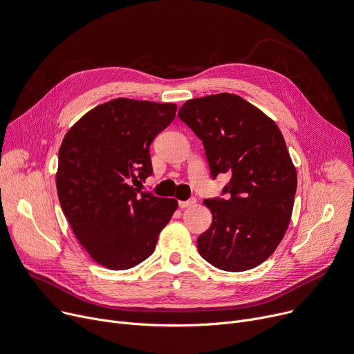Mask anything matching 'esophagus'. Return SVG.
Wrapping results in <instances>:
<instances>
[{
    "mask_svg": "<svg viewBox=\"0 0 354 354\" xmlns=\"http://www.w3.org/2000/svg\"><path fill=\"white\" fill-rule=\"evenodd\" d=\"M195 203H196V199L192 198V199H189V201H182V202H179V207H180V209H186V207L194 206Z\"/></svg>",
    "mask_w": 354,
    "mask_h": 354,
    "instance_id": "1",
    "label": "esophagus"
}]
</instances>
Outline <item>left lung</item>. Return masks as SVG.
I'll list each match as a JSON object with an SVG mask.
<instances>
[{
    "mask_svg": "<svg viewBox=\"0 0 354 354\" xmlns=\"http://www.w3.org/2000/svg\"><path fill=\"white\" fill-rule=\"evenodd\" d=\"M179 118L203 142L212 178L227 174L221 195L206 199L213 220L198 250L213 267L245 271L275 251L291 221L297 169L278 125L237 94L187 100Z\"/></svg>",
    "mask_w": 354,
    "mask_h": 354,
    "instance_id": "1",
    "label": "left lung"
}]
</instances>
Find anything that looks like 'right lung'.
I'll return each instance as SVG.
<instances>
[{
	"instance_id": "1",
	"label": "right lung",
	"mask_w": 354,
	"mask_h": 354,
	"mask_svg": "<svg viewBox=\"0 0 354 354\" xmlns=\"http://www.w3.org/2000/svg\"><path fill=\"white\" fill-rule=\"evenodd\" d=\"M176 104L114 99L84 114L59 149L56 189L71 227L91 259L128 270L153 252L178 201L141 192L152 175L149 145Z\"/></svg>"
}]
</instances>
